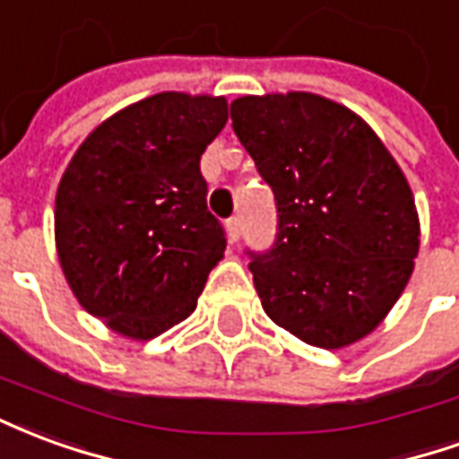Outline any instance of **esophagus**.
Here are the masks:
<instances>
[{
    "label": "esophagus",
    "instance_id": "1",
    "mask_svg": "<svg viewBox=\"0 0 459 459\" xmlns=\"http://www.w3.org/2000/svg\"><path fill=\"white\" fill-rule=\"evenodd\" d=\"M240 226H243V221H240V216H230V219L226 221V229H229L230 240H238Z\"/></svg>",
    "mask_w": 459,
    "mask_h": 459
}]
</instances>
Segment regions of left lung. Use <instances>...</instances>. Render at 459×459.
Listing matches in <instances>:
<instances>
[{"label":"left lung","instance_id":"1","mask_svg":"<svg viewBox=\"0 0 459 459\" xmlns=\"http://www.w3.org/2000/svg\"><path fill=\"white\" fill-rule=\"evenodd\" d=\"M230 120L278 209L273 246L246 250L263 309L312 346L354 344L413 273L420 229L403 171L361 117L319 95H246Z\"/></svg>","mask_w":459,"mask_h":459}]
</instances>
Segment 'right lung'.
Here are the masks:
<instances>
[{"label":"right lung","instance_id":"add662e5","mask_svg":"<svg viewBox=\"0 0 459 459\" xmlns=\"http://www.w3.org/2000/svg\"><path fill=\"white\" fill-rule=\"evenodd\" d=\"M226 120L223 98H144L95 127L58 184L65 280L125 337L152 339L189 317L223 258L226 230L206 206L199 161Z\"/></svg>","mask_w":459,"mask_h":459}]
</instances>
